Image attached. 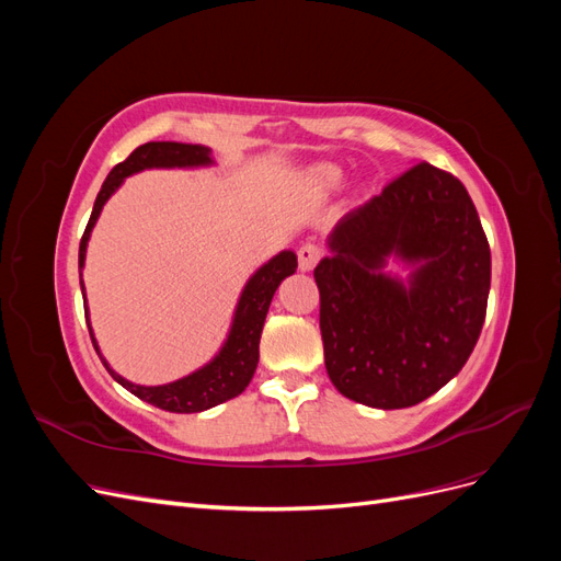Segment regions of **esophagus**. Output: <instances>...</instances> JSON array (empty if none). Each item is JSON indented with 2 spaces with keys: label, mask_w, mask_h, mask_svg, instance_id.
I'll use <instances>...</instances> for the list:
<instances>
[{
  "label": "esophagus",
  "mask_w": 561,
  "mask_h": 561,
  "mask_svg": "<svg viewBox=\"0 0 561 561\" xmlns=\"http://www.w3.org/2000/svg\"><path fill=\"white\" fill-rule=\"evenodd\" d=\"M297 257H299V268L301 271H311L320 257H322V250L316 245V243H304L299 250H297Z\"/></svg>",
  "instance_id": "esophagus-1"
}]
</instances>
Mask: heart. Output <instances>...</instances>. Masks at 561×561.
Returning <instances> with one entry per match:
<instances>
[{"label":"heart","mask_w":561,"mask_h":561,"mask_svg":"<svg viewBox=\"0 0 561 561\" xmlns=\"http://www.w3.org/2000/svg\"><path fill=\"white\" fill-rule=\"evenodd\" d=\"M309 180L318 192H330V190H336L339 182H342V171H339V168H334V165L320 163V165L311 168Z\"/></svg>","instance_id":"1"}]
</instances>
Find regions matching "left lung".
<instances>
[{
	"label": "left lung",
	"mask_w": 561,
	"mask_h": 561,
	"mask_svg": "<svg viewBox=\"0 0 561 561\" xmlns=\"http://www.w3.org/2000/svg\"><path fill=\"white\" fill-rule=\"evenodd\" d=\"M313 271L325 367L339 393L402 410L449 383L478 344L491 252L466 186L416 163L339 219ZM396 256L402 282L382 271Z\"/></svg>",
	"instance_id": "1"
}]
</instances>
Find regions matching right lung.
Instances as JSON below:
<instances>
[{
    "label": "right lung",
    "instance_id": "add662e5",
    "mask_svg": "<svg viewBox=\"0 0 561 561\" xmlns=\"http://www.w3.org/2000/svg\"><path fill=\"white\" fill-rule=\"evenodd\" d=\"M201 165H213L210 149L203 145H184V142H147L140 145L133 154L116 163L112 168V173L103 182V190H100L95 203H93V213L87 225V231L81 236L79 243V283H81V293H83V311H87V322H89V332H91V342L100 355V360L107 367L114 381L122 383L126 390L135 398H140L149 404L159 407V410L165 412H175V414H194L210 410L215 404H222L236 396H241L248 388L254 369H257L260 363V336L262 328L266 320L268 304L274 299V293L278 290V285L293 276L297 271V254L293 250H283L276 257H271L264 266H260L250 280L245 283L243 293L239 297V304H236L233 320H231V330L227 334V342L219 348L215 358L203 365L201 369L192 371L173 383H163V386H140L124 379L122 375L107 365L103 358V353L98 348V342L91 330V320H89V304H87V290H83V280H81V268L83 262H87V248L91 231L98 222L100 213H103V206L107 198L124 184L128 175H135L140 171H149V168H201Z\"/></svg>",
    "mask_w": 561,
    "mask_h": 561
}]
</instances>
